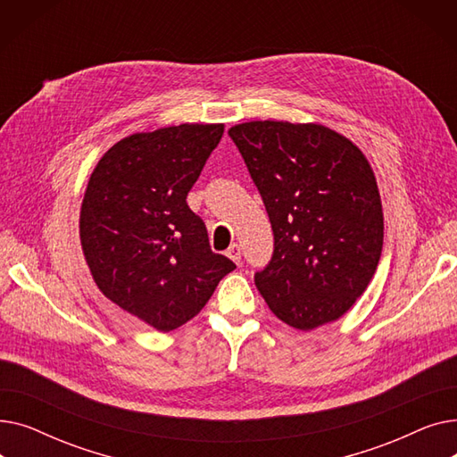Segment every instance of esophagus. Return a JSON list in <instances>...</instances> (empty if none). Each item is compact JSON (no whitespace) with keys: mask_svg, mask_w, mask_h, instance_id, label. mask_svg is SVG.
I'll use <instances>...</instances> for the list:
<instances>
[{"mask_svg":"<svg viewBox=\"0 0 457 457\" xmlns=\"http://www.w3.org/2000/svg\"><path fill=\"white\" fill-rule=\"evenodd\" d=\"M226 255L238 265V262H241V246H238V245H231V246L226 250Z\"/></svg>","mask_w":457,"mask_h":457,"instance_id":"1","label":"esophagus"}]
</instances>
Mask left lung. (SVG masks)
<instances>
[{
	"mask_svg": "<svg viewBox=\"0 0 457 457\" xmlns=\"http://www.w3.org/2000/svg\"><path fill=\"white\" fill-rule=\"evenodd\" d=\"M267 207L274 255L255 285L300 331L341 319L369 287L383 246L372 166L322 124L253 120L229 128Z\"/></svg>",
	"mask_w": 457,
	"mask_h": 457,
	"instance_id": "left-lung-1",
	"label": "left lung"
}]
</instances>
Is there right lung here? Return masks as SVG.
Segmentation results:
<instances>
[{
    "label": "right lung",
    "instance_id": "add662e5",
    "mask_svg": "<svg viewBox=\"0 0 457 457\" xmlns=\"http://www.w3.org/2000/svg\"><path fill=\"white\" fill-rule=\"evenodd\" d=\"M224 124H179L133 133L94 166L79 237L105 298L157 331H172L214 293L235 262L212 253L187 195L220 142Z\"/></svg>",
    "mask_w": 457,
    "mask_h": 457
}]
</instances>
